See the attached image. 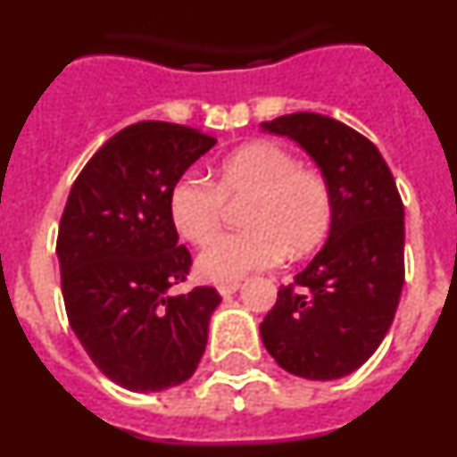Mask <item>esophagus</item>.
<instances>
[{"instance_id": "34e87169", "label": "esophagus", "mask_w": 457, "mask_h": 457, "mask_svg": "<svg viewBox=\"0 0 457 457\" xmlns=\"http://www.w3.org/2000/svg\"><path fill=\"white\" fill-rule=\"evenodd\" d=\"M240 281H228V284H220L217 286V290H220L221 297H231L233 293H237L240 290Z\"/></svg>"}]
</instances>
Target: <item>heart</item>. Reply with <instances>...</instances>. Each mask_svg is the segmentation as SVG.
<instances>
[{
  "label": "heart",
  "mask_w": 457,
  "mask_h": 457,
  "mask_svg": "<svg viewBox=\"0 0 457 457\" xmlns=\"http://www.w3.org/2000/svg\"><path fill=\"white\" fill-rule=\"evenodd\" d=\"M252 194L242 224L247 231L221 233L201 249L196 272L215 284L284 263L288 249L300 256L327 236L334 217L332 189L318 171L272 141H253L226 155L215 183L183 173L169 189V215L189 242H204L220 228L224 199Z\"/></svg>",
  "instance_id": "obj_1"
}]
</instances>
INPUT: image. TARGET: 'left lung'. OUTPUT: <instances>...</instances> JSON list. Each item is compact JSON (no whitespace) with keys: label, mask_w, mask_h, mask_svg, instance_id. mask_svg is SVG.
<instances>
[{"label":"left lung","mask_w":457,"mask_h":457,"mask_svg":"<svg viewBox=\"0 0 457 457\" xmlns=\"http://www.w3.org/2000/svg\"><path fill=\"white\" fill-rule=\"evenodd\" d=\"M300 144L332 189L329 236L278 288L261 338L284 370L338 379L378 350L405 284V208L378 148L329 116L295 112L261 123Z\"/></svg>","instance_id":"8db88e82"}]
</instances>
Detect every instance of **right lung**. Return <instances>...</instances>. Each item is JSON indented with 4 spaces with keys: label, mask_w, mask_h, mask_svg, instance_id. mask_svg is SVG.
Here are the masks:
<instances>
[{
    "label": "right lung",
    "mask_w": 457,
    "mask_h": 457,
    "mask_svg": "<svg viewBox=\"0 0 457 457\" xmlns=\"http://www.w3.org/2000/svg\"><path fill=\"white\" fill-rule=\"evenodd\" d=\"M215 137L164 120L104 141L68 194L56 258L68 322L93 364L123 389L153 394L189 379L221 297L171 295L192 265L169 215V189Z\"/></svg>",
    "instance_id": "1"
}]
</instances>
